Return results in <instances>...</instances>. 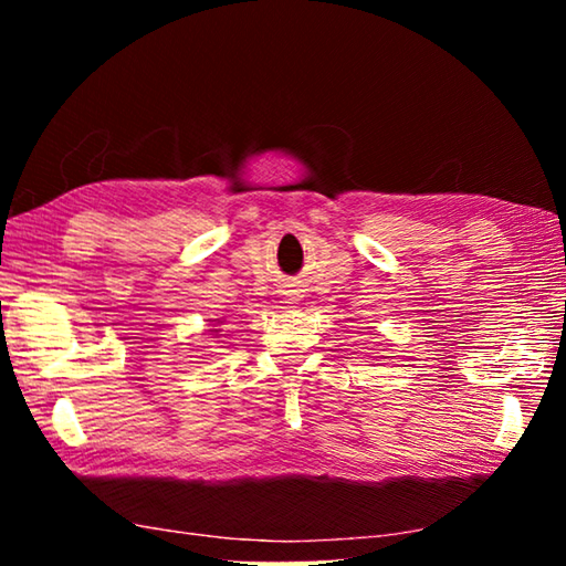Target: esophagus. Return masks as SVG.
<instances>
[{"instance_id": "obj_1", "label": "esophagus", "mask_w": 566, "mask_h": 566, "mask_svg": "<svg viewBox=\"0 0 566 566\" xmlns=\"http://www.w3.org/2000/svg\"><path fill=\"white\" fill-rule=\"evenodd\" d=\"M292 302H294V300H292ZM292 302H290V304H292Z\"/></svg>"}]
</instances>
